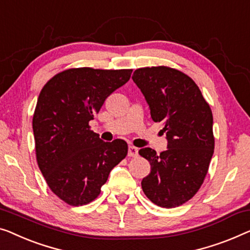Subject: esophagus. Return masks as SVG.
<instances>
[{
    "label": "esophagus",
    "mask_w": 250,
    "mask_h": 250,
    "mask_svg": "<svg viewBox=\"0 0 250 250\" xmlns=\"http://www.w3.org/2000/svg\"><path fill=\"white\" fill-rule=\"evenodd\" d=\"M139 154V149L133 146H128V157H136Z\"/></svg>",
    "instance_id": "1"
}]
</instances>
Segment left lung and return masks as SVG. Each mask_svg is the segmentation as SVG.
<instances>
[{"label": "left lung", "instance_id": "obj_1", "mask_svg": "<svg viewBox=\"0 0 250 250\" xmlns=\"http://www.w3.org/2000/svg\"><path fill=\"white\" fill-rule=\"evenodd\" d=\"M132 79L168 141L160 154L151 147L139 151L151 165L142 189L152 203L176 208L197 193L208 173L214 152L212 110L196 83L176 68H137Z\"/></svg>", "mask_w": 250, "mask_h": 250}]
</instances>
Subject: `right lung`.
Masks as SVG:
<instances>
[{
  "label": "right lung",
  "instance_id": "add662e5",
  "mask_svg": "<svg viewBox=\"0 0 250 250\" xmlns=\"http://www.w3.org/2000/svg\"><path fill=\"white\" fill-rule=\"evenodd\" d=\"M132 71L68 68L39 93L32 118L36 158L47 185L65 203L96 200L111 169L127 154L124 140L104 142L89 122Z\"/></svg>",
  "mask_w": 250,
  "mask_h": 250
}]
</instances>
